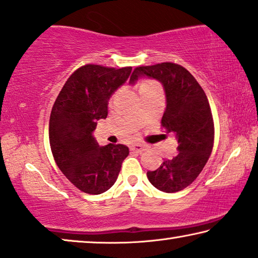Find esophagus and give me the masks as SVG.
Returning a JSON list of instances; mask_svg holds the SVG:
<instances>
[{"label": "esophagus", "mask_w": 258, "mask_h": 258, "mask_svg": "<svg viewBox=\"0 0 258 258\" xmlns=\"http://www.w3.org/2000/svg\"><path fill=\"white\" fill-rule=\"evenodd\" d=\"M131 151L137 152V153H141V152L146 151V147H145L144 145H141V144H134V145H132V146H131Z\"/></svg>", "instance_id": "34e87169"}]
</instances>
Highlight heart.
Instances as JSON below:
<instances>
[{
    "instance_id": "1",
    "label": "heart",
    "mask_w": 258,
    "mask_h": 258,
    "mask_svg": "<svg viewBox=\"0 0 258 258\" xmlns=\"http://www.w3.org/2000/svg\"><path fill=\"white\" fill-rule=\"evenodd\" d=\"M158 84L154 81H150V79H146V81H143L140 84V90L141 89H147L152 88V86H157Z\"/></svg>"
}]
</instances>
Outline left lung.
<instances>
[{
  "instance_id": "obj_1",
  "label": "left lung",
  "mask_w": 258,
  "mask_h": 258,
  "mask_svg": "<svg viewBox=\"0 0 258 258\" xmlns=\"http://www.w3.org/2000/svg\"><path fill=\"white\" fill-rule=\"evenodd\" d=\"M147 76L162 83L167 105L161 127L177 137V153L165 159L158 169L147 172L150 182L165 193H175L189 186L202 172L214 146V120L208 98L189 71L180 64L159 63L134 69L130 78Z\"/></svg>"
}]
</instances>
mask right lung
<instances>
[{
  "instance_id": "obj_1",
  "label": "right lung",
  "mask_w": 258,
  "mask_h": 258,
  "mask_svg": "<svg viewBox=\"0 0 258 258\" xmlns=\"http://www.w3.org/2000/svg\"><path fill=\"white\" fill-rule=\"evenodd\" d=\"M131 71V67L83 65L68 78L52 106L49 140L53 159L67 179L86 194L110 189L130 153L121 144L99 147L92 132L98 120L106 119L111 94Z\"/></svg>"
}]
</instances>
